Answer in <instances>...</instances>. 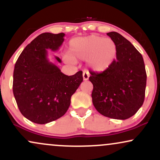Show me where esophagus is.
<instances>
[{
	"label": "esophagus",
	"instance_id": "obj_1",
	"mask_svg": "<svg viewBox=\"0 0 160 160\" xmlns=\"http://www.w3.org/2000/svg\"><path fill=\"white\" fill-rule=\"evenodd\" d=\"M82 78H83V80H88L89 78V73L87 71H84L82 73Z\"/></svg>",
	"mask_w": 160,
	"mask_h": 160
}]
</instances>
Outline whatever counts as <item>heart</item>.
I'll return each instance as SVG.
<instances>
[{
    "mask_svg": "<svg viewBox=\"0 0 160 160\" xmlns=\"http://www.w3.org/2000/svg\"><path fill=\"white\" fill-rule=\"evenodd\" d=\"M70 56L86 60L89 67L95 72H103L111 67L117 55V45L111 38L95 35L80 37L69 43ZM68 61L71 58H68Z\"/></svg>",
    "mask_w": 160,
    "mask_h": 160,
    "instance_id": "b5f03b06",
    "label": "heart"
}]
</instances>
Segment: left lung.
<instances>
[{
    "label": "left lung",
    "mask_w": 160,
    "mask_h": 160,
    "mask_svg": "<svg viewBox=\"0 0 160 160\" xmlns=\"http://www.w3.org/2000/svg\"><path fill=\"white\" fill-rule=\"evenodd\" d=\"M108 35L117 45V58L102 73L89 71L92 103L104 117L126 120L136 113L144 101L147 74L141 54L119 33Z\"/></svg>",
    "instance_id": "left-lung-1"
}]
</instances>
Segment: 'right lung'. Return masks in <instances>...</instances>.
<instances>
[{
	"instance_id": "1",
	"label": "right lung",
	"mask_w": 160,
	"mask_h": 160,
	"mask_svg": "<svg viewBox=\"0 0 160 160\" xmlns=\"http://www.w3.org/2000/svg\"><path fill=\"white\" fill-rule=\"evenodd\" d=\"M64 33H43L24 49L16 62L12 91L25 118L45 124L67 112L72 95L82 82V72L68 76L47 58V49L58 50ZM59 63L62 60L56 56Z\"/></svg>"
}]
</instances>
